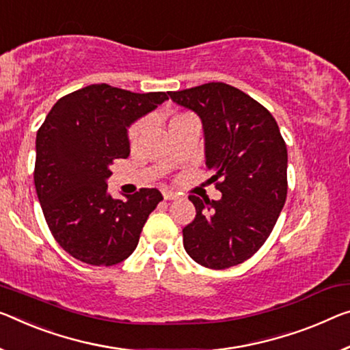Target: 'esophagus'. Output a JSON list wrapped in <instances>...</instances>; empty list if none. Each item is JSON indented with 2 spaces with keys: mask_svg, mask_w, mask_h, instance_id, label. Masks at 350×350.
<instances>
[{
  "mask_svg": "<svg viewBox=\"0 0 350 350\" xmlns=\"http://www.w3.org/2000/svg\"><path fill=\"white\" fill-rule=\"evenodd\" d=\"M163 196H164L165 200H175V198H178V193L172 192V191H164Z\"/></svg>",
  "mask_w": 350,
  "mask_h": 350,
  "instance_id": "34e87169",
  "label": "esophagus"
}]
</instances>
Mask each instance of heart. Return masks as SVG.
<instances>
[{"instance_id": "b5f03b06", "label": "heart", "mask_w": 350, "mask_h": 350, "mask_svg": "<svg viewBox=\"0 0 350 350\" xmlns=\"http://www.w3.org/2000/svg\"><path fill=\"white\" fill-rule=\"evenodd\" d=\"M186 116H189V114H178V116H174V117H172V119L169 120V125H172V123L176 122V120H180V119H183V117H186ZM141 131H142V123L137 122V123H134V125L130 126V130H128V141H130L131 145L136 144V141H137V137H139V134H141Z\"/></svg>"}]
</instances>
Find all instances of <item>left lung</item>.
Segmentation results:
<instances>
[{
    "mask_svg": "<svg viewBox=\"0 0 350 350\" xmlns=\"http://www.w3.org/2000/svg\"><path fill=\"white\" fill-rule=\"evenodd\" d=\"M169 95L202 119L206 165L222 192L220 200L189 196L197 214L183 228V244L205 267L241 265L266 243L286 202V144L271 112L233 85Z\"/></svg>",
    "mask_w": 350,
    "mask_h": 350,
    "instance_id": "1",
    "label": "left lung"
}]
</instances>
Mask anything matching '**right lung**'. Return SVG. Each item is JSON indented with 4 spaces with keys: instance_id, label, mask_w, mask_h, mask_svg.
I'll return each mask as SVG.
<instances>
[{
    "instance_id": "right-lung-1",
    "label": "right lung",
    "mask_w": 350,
    "mask_h": 350,
    "mask_svg": "<svg viewBox=\"0 0 350 350\" xmlns=\"http://www.w3.org/2000/svg\"><path fill=\"white\" fill-rule=\"evenodd\" d=\"M165 100V92L92 84L59 98L37 131V197L51 234L77 260L114 266L136 249L163 196L144 187L117 200L106 180L116 159L130 157L126 128Z\"/></svg>"
}]
</instances>
